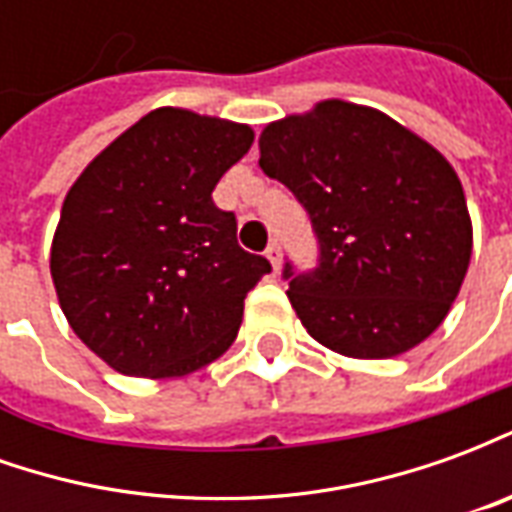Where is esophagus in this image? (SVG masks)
I'll list each match as a JSON object with an SVG mask.
<instances>
[{
    "instance_id": "1",
    "label": "esophagus",
    "mask_w": 512,
    "mask_h": 512,
    "mask_svg": "<svg viewBox=\"0 0 512 512\" xmlns=\"http://www.w3.org/2000/svg\"><path fill=\"white\" fill-rule=\"evenodd\" d=\"M266 257H268V260H271V266H274V271H279V266H282V249H279L277 241H274V244H268Z\"/></svg>"
}]
</instances>
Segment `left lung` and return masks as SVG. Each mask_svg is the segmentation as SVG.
Instances as JSON below:
<instances>
[{
	"mask_svg": "<svg viewBox=\"0 0 512 512\" xmlns=\"http://www.w3.org/2000/svg\"><path fill=\"white\" fill-rule=\"evenodd\" d=\"M260 167L293 191L318 238V266L282 271L310 337L389 359L439 329L469 268L472 219L436 147L378 109L321 101L263 128Z\"/></svg>",
	"mask_w": 512,
	"mask_h": 512,
	"instance_id": "1",
	"label": "left lung"
}]
</instances>
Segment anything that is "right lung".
<instances>
[{"mask_svg": "<svg viewBox=\"0 0 512 512\" xmlns=\"http://www.w3.org/2000/svg\"><path fill=\"white\" fill-rule=\"evenodd\" d=\"M252 128L156 109L87 164L62 202L51 279L76 337L117 373L175 378L233 345L266 257L244 252L213 189Z\"/></svg>", "mask_w": 512, "mask_h": 512, "instance_id": "right-lung-1", "label": "right lung"}]
</instances>
